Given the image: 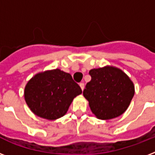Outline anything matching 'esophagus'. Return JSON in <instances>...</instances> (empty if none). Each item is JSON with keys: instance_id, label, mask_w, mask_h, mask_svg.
Here are the masks:
<instances>
[{"instance_id": "34e87169", "label": "esophagus", "mask_w": 155, "mask_h": 155, "mask_svg": "<svg viewBox=\"0 0 155 155\" xmlns=\"http://www.w3.org/2000/svg\"><path fill=\"white\" fill-rule=\"evenodd\" d=\"M80 87H81V89L84 90V83H80Z\"/></svg>"}]
</instances>
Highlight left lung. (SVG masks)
<instances>
[{
    "instance_id": "obj_1",
    "label": "left lung",
    "mask_w": 155,
    "mask_h": 155,
    "mask_svg": "<svg viewBox=\"0 0 155 155\" xmlns=\"http://www.w3.org/2000/svg\"><path fill=\"white\" fill-rule=\"evenodd\" d=\"M91 80L83 92L95 116L101 120L117 117L128 108L134 95V84L118 68L90 70Z\"/></svg>"
}]
</instances>
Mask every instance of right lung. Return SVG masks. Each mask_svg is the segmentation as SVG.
<instances>
[{"mask_svg":"<svg viewBox=\"0 0 155 155\" xmlns=\"http://www.w3.org/2000/svg\"><path fill=\"white\" fill-rule=\"evenodd\" d=\"M81 93L69 73L55 69L35 75L25 86L24 96L35 115L55 120L65 115L73 99Z\"/></svg>","mask_w":155,"mask_h":155,"instance_id":"right-lung-1","label":"right lung"}]
</instances>
